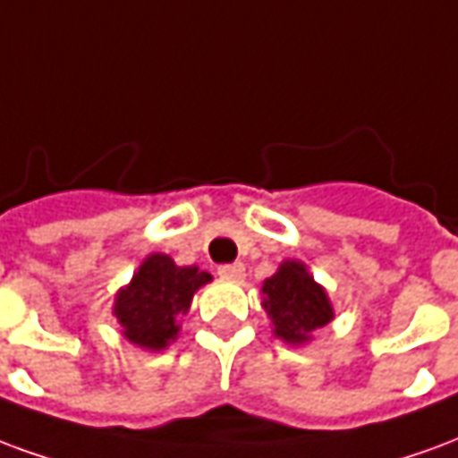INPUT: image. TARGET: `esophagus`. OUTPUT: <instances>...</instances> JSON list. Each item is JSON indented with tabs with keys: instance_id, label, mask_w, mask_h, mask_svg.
<instances>
[{
	"instance_id": "obj_1",
	"label": "esophagus",
	"mask_w": 458,
	"mask_h": 458,
	"mask_svg": "<svg viewBox=\"0 0 458 458\" xmlns=\"http://www.w3.org/2000/svg\"><path fill=\"white\" fill-rule=\"evenodd\" d=\"M218 275L223 279H233V282H240V279H245V267H242L240 262H235V265H223V267L218 269Z\"/></svg>"
}]
</instances>
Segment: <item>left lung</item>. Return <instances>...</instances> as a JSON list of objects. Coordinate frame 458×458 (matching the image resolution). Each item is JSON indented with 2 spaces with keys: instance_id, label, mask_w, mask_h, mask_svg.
<instances>
[{
  "instance_id": "obj_1",
  "label": "left lung",
  "mask_w": 458,
  "mask_h": 458,
  "mask_svg": "<svg viewBox=\"0 0 458 458\" xmlns=\"http://www.w3.org/2000/svg\"><path fill=\"white\" fill-rule=\"evenodd\" d=\"M262 309L272 334L287 345H307L318 328L334 321V304L301 259L279 262L277 272L262 282Z\"/></svg>"
}]
</instances>
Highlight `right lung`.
<instances>
[{"label": "right lung", "mask_w": 458, "mask_h": 458, "mask_svg": "<svg viewBox=\"0 0 458 458\" xmlns=\"http://www.w3.org/2000/svg\"><path fill=\"white\" fill-rule=\"evenodd\" d=\"M208 282L213 277L196 265L181 267L169 255L151 252L114 294L113 317L120 334L149 353L169 348L179 338L181 317L189 314L193 294Z\"/></svg>", "instance_id": "right-lung-1"}]
</instances>
